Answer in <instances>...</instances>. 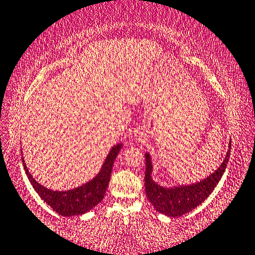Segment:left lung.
Listing matches in <instances>:
<instances>
[{
  "label": "left lung",
  "instance_id": "left-lung-1",
  "mask_svg": "<svg viewBox=\"0 0 255 255\" xmlns=\"http://www.w3.org/2000/svg\"><path fill=\"white\" fill-rule=\"evenodd\" d=\"M231 139L229 142V150L221 166L214 171L209 177L193 185L173 186V187H163L152 179V163L151 156L145 152V174L144 186L146 198L160 214L168 217H180L189 213L211 194L216 187L230 158Z\"/></svg>",
  "mask_w": 255,
  "mask_h": 255
}]
</instances>
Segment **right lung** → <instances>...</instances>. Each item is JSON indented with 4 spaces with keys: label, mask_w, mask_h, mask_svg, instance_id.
<instances>
[{
    "label": "right lung",
    "mask_w": 255,
    "mask_h": 255,
    "mask_svg": "<svg viewBox=\"0 0 255 255\" xmlns=\"http://www.w3.org/2000/svg\"><path fill=\"white\" fill-rule=\"evenodd\" d=\"M123 148V143L114 145L107 155L99 173L87 184L69 191H53L42 186L35 180L28 172L24 158H21L23 166L31 185L38 195L61 216H78L93 209L104 199L107 186L110 184L111 172L118 153Z\"/></svg>",
    "instance_id": "obj_1"
}]
</instances>
